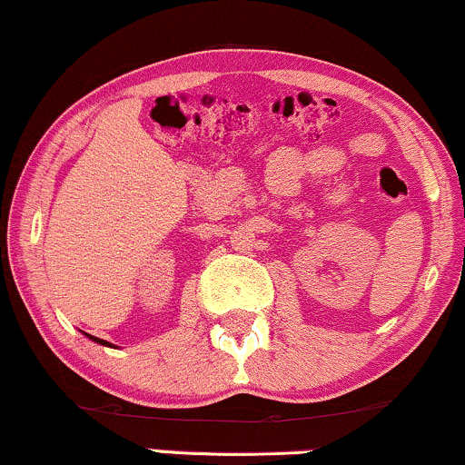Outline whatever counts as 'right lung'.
Wrapping results in <instances>:
<instances>
[{"label": "right lung", "instance_id": "add662e5", "mask_svg": "<svg viewBox=\"0 0 465 465\" xmlns=\"http://www.w3.org/2000/svg\"><path fill=\"white\" fill-rule=\"evenodd\" d=\"M88 336V339H91V341H94V342H99V345H105V347H114V345H110V342H107V341H101V339H97V336H91V334H86Z\"/></svg>", "mask_w": 465, "mask_h": 465}]
</instances>
